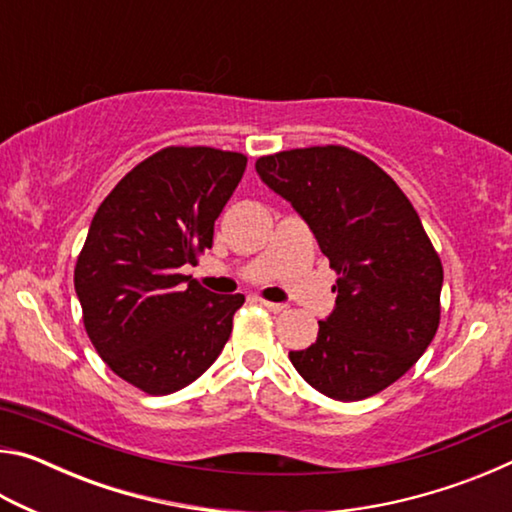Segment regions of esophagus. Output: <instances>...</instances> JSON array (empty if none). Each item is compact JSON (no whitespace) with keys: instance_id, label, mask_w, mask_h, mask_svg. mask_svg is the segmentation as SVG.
<instances>
[{"instance_id":"1","label":"esophagus","mask_w":512,"mask_h":512,"mask_svg":"<svg viewBox=\"0 0 512 512\" xmlns=\"http://www.w3.org/2000/svg\"><path fill=\"white\" fill-rule=\"evenodd\" d=\"M259 305L266 307L268 311H273V314H282V311H287L289 305H284V302H271V300H259Z\"/></svg>"}]
</instances>
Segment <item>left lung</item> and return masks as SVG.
I'll return each mask as SVG.
<instances>
[{
  "label": "left lung",
  "mask_w": 512,
  "mask_h": 512,
  "mask_svg": "<svg viewBox=\"0 0 512 512\" xmlns=\"http://www.w3.org/2000/svg\"><path fill=\"white\" fill-rule=\"evenodd\" d=\"M293 205L329 266L336 307L316 343L289 352L300 377L339 402L384 391L418 361L440 323L443 264L395 180L348 146H309L255 162Z\"/></svg>",
  "instance_id": "8db88e82"
}]
</instances>
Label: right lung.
<instances>
[{"label": "right lung", "mask_w": 512, "mask_h": 512, "mask_svg": "<svg viewBox=\"0 0 512 512\" xmlns=\"http://www.w3.org/2000/svg\"><path fill=\"white\" fill-rule=\"evenodd\" d=\"M246 162L212 146H167L128 171L90 223L74 268L85 332L108 368L144 393L189 386L230 339L244 296H216L178 268L212 248Z\"/></svg>", "instance_id": "add662e5"}]
</instances>
